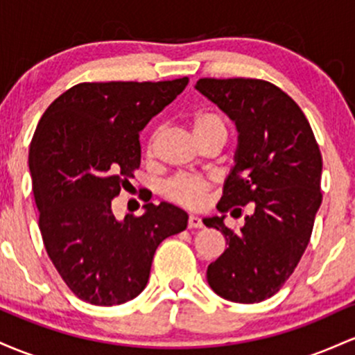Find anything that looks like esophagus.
<instances>
[{
	"label": "esophagus",
	"mask_w": 355,
	"mask_h": 355,
	"mask_svg": "<svg viewBox=\"0 0 355 355\" xmlns=\"http://www.w3.org/2000/svg\"><path fill=\"white\" fill-rule=\"evenodd\" d=\"M188 228L189 230H194V228H202V221L201 218L194 216V214H191L189 220H188Z\"/></svg>",
	"instance_id": "esophagus-1"
}]
</instances>
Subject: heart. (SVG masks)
<instances>
[{
	"instance_id": "obj_1",
	"label": "heart",
	"mask_w": 355,
	"mask_h": 355,
	"mask_svg": "<svg viewBox=\"0 0 355 355\" xmlns=\"http://www.w3.org/2000/svg\"><path fill=\"white\" fill-rule=\"evenodd\" d=\"M191 129H193L196 141L211 134H223L226 137L225 122L216 114L211 112H201L194 115L193 121H191ZM156 141L157 132H154L149 137V142H147V153H153L154 147H156ZM208 189V179L194 176H178L166 184V196L179 202V205L196 208V206H201L205 202Z\"/></svg>"
}]
</instances>
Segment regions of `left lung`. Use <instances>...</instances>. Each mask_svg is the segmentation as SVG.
Here are the masks:
<instances>
[{"instance_id":"left-lung-1","label":"left lung","mask_w":355,"mask_h":355,"mask_svg":"<svg viewBox=\"0 0 355 355\" xmlns=\"http://www.w3.org/2000/svg\"><path fill=\"white\" fill-rule=\"evenodd\" d=\"M194 89L238 130L234 166L218 202L223 214L202 220L228 245L206 278L226 300L257 304L280 290L309 245L322 202L320 149L300 107L273 83L199 78ZM246 204L252 214L234 234L225 228L224 213Z\"/></svg>"}]
</instances>
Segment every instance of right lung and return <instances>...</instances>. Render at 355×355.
Returning <instances> with one entry per match:
<instances>
[{
    "instance_id": "obj_1",
    "label": "right lung",
    "mask_w": 355,
    "mask_h": 355,
    "mask_svg": "<svg viewBox=\"0 0 355 355\" xmlns=\"http://www.w3.org/2000/svg\"><path fill=\"white\" fill-rule=\"evenodd\" d=\"M188 82L78 83L40 119L28 164L43 245L71 292L92 305L137 297L157 246L188 226V213L169 202H147L137 218L112 213L141 166L139 132Z\"/></svg>"
}]
</instances>
